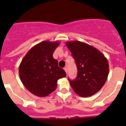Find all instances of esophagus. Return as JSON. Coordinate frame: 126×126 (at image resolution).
I'll use <instances>...</instances> for the list:
<instances>
[{"instance_id":"esophagus-1","label":"esophagus","mask_w":126,"mask_h":126,"mask_svg":"<svg viewBox=\"0 0 126 126\" xmlns=\"http://www.w3.org/2000/svg\"><path fill=\"white\" fill-rule=\"evenodd\" d=\"M64 70H65V73H67V71H68V69H67V67H65V68H64Z\"/></svg>"}]
</instances>
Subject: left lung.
I'll return each mask as SVG.
<instances>
[{"mask_svg":"<svg viewBox=\"0 0 126 126\" xmlns=\"http://www.w3.org/2000/svg\"><path fill=\"white\" fill-rule=\"evenodd\" d=\"M77 64V77L69 79L74 92L83 97L99 91L107 79L109 67L105 55L92 46L75 40L66 42Z\"/></svg>","mask_w":126,"mask_h":126,"instance_id":"8db88e82","label":"left lung"}]
</instances>
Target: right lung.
<instances>
[{"label": "right lung", "mask_w": 126, "mask_h": 126, "mask_svg": "<svg viewBox=\"0 0 126 126\" xmlns=\"http://www.w3.org/2000/svg\"><path fill=\"white\" fill-rule=\"evenodd\" d=\"M59 41H43L31 48L19 67L23 84L31 93L38 97H46L57 88V80L66 77L53 53L59 45Z\"/></svg>", "instance_id": "right-lung-1"}]
</instances>
